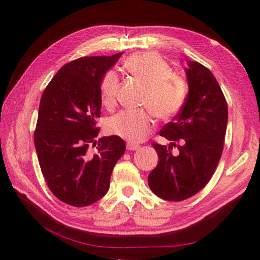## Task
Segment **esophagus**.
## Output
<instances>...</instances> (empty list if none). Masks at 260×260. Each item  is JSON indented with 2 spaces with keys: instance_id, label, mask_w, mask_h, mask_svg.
Returning <instances> with one entry per match:
<instances>
[{
  "instance_id": "obj_1",
  "label": "esophagus",
  "mask_w": 260,
  "mask_h": 260,
  "mask_svg": "<svg viewBox=\"0 0 260 260\" xmlns=\"http://www.w3.org/2000/svg\"><path fill=\"white\" fill-rule=\"evenodd\" d=\"M127 150H131V151H134V150H138L140 148V146L138 144H134V143H127Z\"/></svg>"
}]
</instances>
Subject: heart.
Listing matches in <instances>:
<instances>
[{"mask_svg": "<svg viewBox=\"0 0 260 260\" xmlns=\"http://www.w3.org/2000/svg\"><path fill=\"white\" fill-rule=\"evenodd\" d=\"M124 68L144 85L142 105L149 109L119 112L109 120L108 131L138 143L151 133L155 125L152 112L159 119H169L182 109L188 96V85L183 78L173 73L171 65L155 51L131 55L124 61ZM118 88L117 73H105L100 85L101 100L105 107L111 108L116 104Z\"/></svg>", "mask_w": 260, "mask_h": 260, "instance_id": "heart-1", "label": "heart"}]
</instances>
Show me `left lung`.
I'll list each match as a JSON object with an SVG mask.
<instances>
[{
	"label": "left lung",
	"instance_id": "1",
	"mask_svg": "<svg viewBox=\"0 0 260 260\" xmlns=\"http://www.w3.org/2000/svg\"><path fill=\"white\" fill-rule=\"evenodd\" d=\"M187 64L186 103L159 132L171 141L170 146L152 142L159 161L148 175L152 192L170 202L189 199L210 181L221 157L227 128V102L217 79L199 61ZM175 145L179 153L173 155Z\"/></svg>",
	"mask_w": 260,
	"mask_h": 260
}]
</instances>
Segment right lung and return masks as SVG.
I'll list each match as a JSON object with an SVG mask.
<instances>
[{
    "instance_id": "obj_1",
    "label": "right lung",
    "mask_w": 260,
    "mask_h": 260,
    "mask_svg": "<svg viewBox=\"0 0 260 260\" xmlns=\"http://www.w3.org/2000/svg\"><path fill=\"white\" fill-rule=\"evenodd\" d=\"M122 52L81 57L65 64L48 83L39 105L34 144L51 192L69 205L88 206L107 193L116 162L124 155V140L98 138L100 85ZM96 152H89V146Z\"/></svg>"
}]
</instances>
